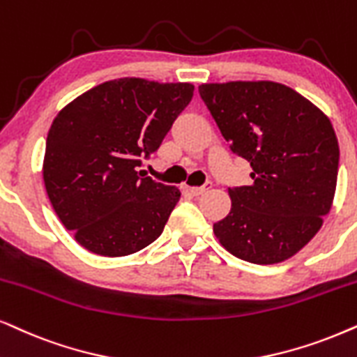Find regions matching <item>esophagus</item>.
<instances>
[{
	"label": "esophagus",
	"mask_w": 357,
	"mask_h": 357,
	"mask_svg": "<svg viewBox=\"0 0 357 357\" xmlns=\"http://www.w3.org/2000/svg\"><path fill=\"white\" fill-rule=\"evenodd\" d=\"M211 185H213L211 182H206L205 185H202V187H190L188 190H190V193H192L193 197H200L206 192V190L211 188Z\"/></svg>",
	"instance_id": "esophagus-1"
}]
</instances>
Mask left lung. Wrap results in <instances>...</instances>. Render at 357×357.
<instances>
[{
    "label": "left lung",
    "mask_w": 357,
    "mask_h": 357,
    "mask_svg": "<svg viewBox=\"0 0 357 357\" xmlns=\"http://www.w3.org/2000/svg\"><path fill=\"white\" fill-rule=\"evenodd\" d=\"M200 96L252 185L229 188V215L213 225L226 251L252 264L297 254L323 225L336 190L340 147L330 119L275 82L205 83Z\"/></svg>",
    "instance_id": "8db88e82"
}]
</instances>
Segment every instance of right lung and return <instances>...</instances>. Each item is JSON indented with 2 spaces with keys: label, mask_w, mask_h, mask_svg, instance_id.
Returning <instances> with one entry per match:
<instances>
[{
  "label": "right lung",
  "mask_w": 357,
  "mask_h": 357,
  "mask_svg": "<svg viewBox=\"0 0 357 357\" xmlns=\"http://www.w3.org/2000/svg\"><path fill=\"white\" fill-rule=\"evenodd\" d=\"M192 96L190 83L119 78L91 88L57 114L45 141L44 183L80 246L119 257L162 234L180 190L139 167Z\"/></svg>",
  "instance_id": "obj_1"
}]
</instances>
